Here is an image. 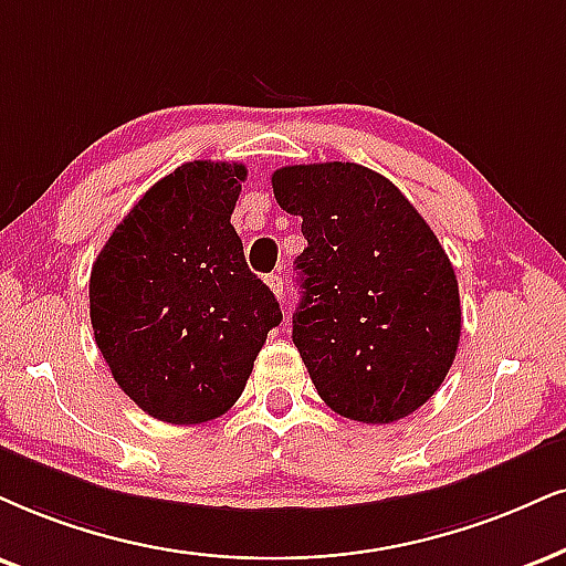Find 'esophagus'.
<instances>
[{
	"label": "esophagus",
	"mask_w": 566,
	"mask_h": 566,
	"mask_svg": "<svg viewBox=\"0 0 566 566\" xmlns=\"http://www.w3.org/2000/svg\"><path fill=\"white\" fill-rule=\"evenodd\" d=\"M268 285H270V291H272V294H275L277 298H283V296H285L281 272H272V275H268Z\"/></svg>",
	"instance_id": "34e87169"
}]
</instances>
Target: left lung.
<instances>
[{"mask_svg":"<svg viewBox=\"0 0 566 566\" xmlns=\"http://www.w3.org/2000/svg\"><path fill=\"white\" fill-rule=\"evenodd\" d=\"M272 191L302 218L294 344L319 399L367 424L420 409L462 336L459 283L436 233L388 178L354 163L281 167Z\"/></svg>","mask_w":566,"mask_h":566,"instance_id":"8db88e82","label":"left lung"}]
</instances>
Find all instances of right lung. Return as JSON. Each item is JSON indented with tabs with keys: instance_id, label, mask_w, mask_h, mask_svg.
I'll list each match as a JSON object with an SVG mask.
<instances>
[{
	"instance_id": "add662e5",
	"label": "right lung",
	"mask_w": 566,
	"mask_h": 566,
	"mask_svg": "<svg viewBox=\"0 0 566 566\" xmlns=\"http://www.w3.org/2000/svg\"><path fill=\"white\" fill-rule=\"evenodd\" d=\"M241 180L239 163L180 165L136 201L91 268L96 346L155 420L226 415L283 319L230 226Z\"/></svg>"
}]
</instances>
